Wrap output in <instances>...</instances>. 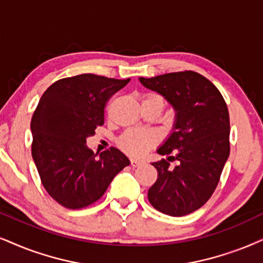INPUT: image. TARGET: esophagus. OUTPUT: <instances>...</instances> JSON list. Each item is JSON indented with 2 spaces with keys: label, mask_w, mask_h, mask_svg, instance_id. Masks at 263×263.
<instances>
[{
  "label": "esophagus",
  "mask_w": 263,
  "mask_h": 263,
  "mask_svg": "<svg viewBox=\"0 0 263 263\" xmlns=\"http://www.w3.org/2000/svg\"><path fill=\"white\" fill-rule=\"evenodd\" d=\"M131 166L132 167H137V166H139V165H142L143 162L141 161V160H137V159H131Z\"/></svg>",
  "instance_id": "34e87169"
}]
</instances>
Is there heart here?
I'll return each mask as SVG.
<instances>
[{
  "mask_svg": "<svg viewBox=\"0 0 263 263\" xmlns=\"http://www.w3.org/2000/svg\"><path fill=\"white\" fill-rule=\"evenodd\" d=\"M151 98H159L161 99L162 103H164V99H162L160 96L158 95H145L143 97V101ZM156 143V137L155 135H153L152 132L147 131H138V129H129V131H126L124 135L120 136L118 139V144L122 151L127 153L128 155L131 156H142L145 154L147 151H149L152 147H154Z\"/></svg>",
  "mask_w": 263,
  "mask_h": 263,
  "instance_id": "obj_1",
  "label": "heart"
}]
</instances>
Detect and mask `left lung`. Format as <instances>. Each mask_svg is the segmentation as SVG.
Listing matches in <instances>:
<instances>
[{
  "instance_id": "8db88e82",
  "label": "left lung",
  "mask_w": 263,
  "mask_h": 263,
  "mask_svg": "<svg viewBox=\"0 0 263 263\" xmlns=\"http://www.w3.org/2000/svg\"><path fill=\"white\" fill-rule=\"evenodd\" d=\"M139 81L176 110L172 134L158 149L168 158L152 164L158 179L148 191L149 202L174 217L192 214L211 198L229 156L227 104L210 80L192 70ZM171 160L180 164L172 169Z\"/></svg>"
}]
</instances>
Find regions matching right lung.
I'll use <instances>...</instances> for the list:
<instances>
[{"label":"right lung","instance_id":"obj_1","mask_svg":"<svg viewBox=\"0 0 263 263\" xmlns=\"http://www.w3.org/2000/svg\"><path fill=\"white\" fill-rule=\"evenodd\" d=\"M131 79L95 74L61 79L46 89L31 119V154L46 191L66 209H82L103 197L129 165L114 147L95 154L86 138L104 124L109 98Z\"/></svg>","mask_w":263,"mask_h":263}]
</instances>
